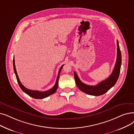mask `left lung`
<instances>
[{"mask_svg":"<svg viewBox=\"0 0 134 134\" xmlns=\"http://www.w3.org/2000/svg\"><path fill=\"white\" fill-rule=\"evenodd\" d=\"M117 60L113 69L112 74L106 80L102 81L96 85L91 86L84 84L81 81L76 72H74V77L75 79V83H76L78 88L83 92L92 96H100L105 94L110 88L113 87L117 82L118 79L121 64V55L119 48L118 41L117 40Z\"/></svg>","mask_w":134,"mask_h":134,"instance_id":"1","label":"left lung"}]
</instances>
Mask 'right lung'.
Returning <instances> with one entry per match:
<instances>
[{
  "mask_svg": "<svg viewBox=\"0 0 134 134\" xmlns=\"http://www.w3.org/2000/svg\"><path fill=\"white\" fill-rule=\"evenodd\" d=\"M64 66L62 65L60 68V70L59 71V74H58V76L57 77L56 79V83L55 84V85L51 89H49V90L47 91H39L38 90H30V89H27L26 87H25L24 85L22 84V83H21V81H20L19 78L18 77V75H17V72H16V67H15V59H14H14H13V66H14V72L15 74L16 75V77L17 80V82H18L19 86L21 88V89H22V90L24 91V92H25L26 94H27L28 95H29L30 96L34 98H36V99H43V98H46L48 97L49 96L54 94V93L56 91L57 88H58V83H59V75L60 74V72L61 71V69H62L63 66Z\"/></svg>",
  "mask_w": 134,
  "mask_h": 134,
  "instance_id": "right-lung-1",
  "label": "right lung"
}]
</instances>
